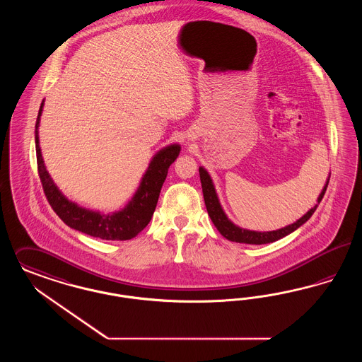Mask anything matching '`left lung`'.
Returning <instances> with one entry per match:
<instances>
[{
  "instance_id": "1",
  "label": "left lung",
  "mask_w": 362,
  "mask_h": 362,
  "mask_svg": "<svg viewBox=\"0 0 362 362\" xmlns=\"http://www.w3.org/2000/svg\"><path fill=\"white\" fill-rule=\"evenodd\" d=\"M199 176H201V183H202L203 198H204V204L207 209V213L211 218L214 226L217 228L218 232L221 233L226 240L233 241V243H240V244H250V245H261V244H269V243H275L277 240L288 235L292 232H295L296 229H299L303 223H305L311 216L314 214V211L317 210L319 203L322 201L326 188L329 185L330 176H327V180L325 183V186L322 188L320 194H319L317 203L314 204V207H311L303 217L299 218L298 221H295L293 223H291L288 226H284L281 229L277 230H271V232H256V230H249L240 228L238 225H235L232 219L226 216V213L223 211L219 198H218L216 186L213 183V179L210 174L207 173V170L204 167H199Z\"/></svg>"
}]
</instances>
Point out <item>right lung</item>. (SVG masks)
Wrapping results in <instances>:
<instances>
[{"instance_id": "right-lung-1", "label": "right lung", "mask_w": 362, "mask_h": 362, "mask_svg": "<svg viewBox=\"0 0 362 362\" xmlns=\"http://www.w3.org/2000/svg\"><path fill=\"white\" fill-rule=\"evenodd\" d=\"M43 107L44 101L40 105L35 127L36 159L45 197L54 211L67 226L91 237L109 241H125L136 237L149 223L155 213L160 189L167 177L170 165L179 156L180 145L170 144L158 151L152 156L151 163L140 180V185L129 202L118 211L105 214L97 210L82 207L78 203L70 201L59 189L51 175L48 174L39 141V127Z\"/></svg>"}]
</instances>
